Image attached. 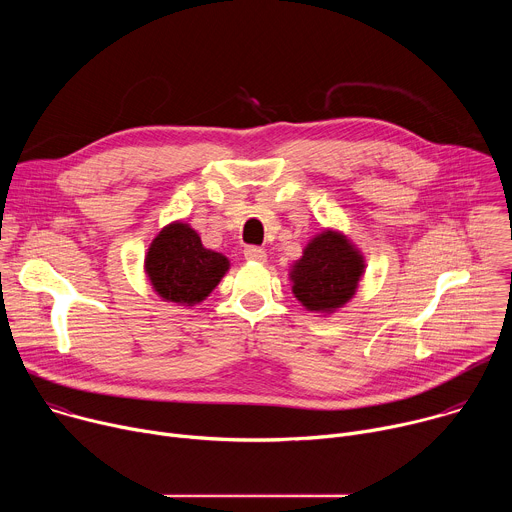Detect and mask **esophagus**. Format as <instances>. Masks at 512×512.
I'll return each instance as SVG.
<instances>
[{
    "label": "esophagus",
    "mask_w": 512,
    "mask_h": 512,
    "mask_svg": "<svg viewBox=\"0 0 512 512\" xmlns=\"http://www.w3.org/2000/svg\"><path fill=\"white\" fill-rule=\"evenodd\" d=\"M243 255H245V259H249V261H265V257H267L265 249H261V247H255V245L247 247V249L243 251Z\"/></svg>",
    "instance_id": "esophagus-1"
}]
</instances>
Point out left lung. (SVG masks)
<instances>
[{"mask_svg":"<svg viewBox=\"0 0 512 512\" xmlns=\"http://www.w3.org/2000/svg\"><path fill=\"white\" fill-rule=\"evenodd\" d=\"M362 267V257L352 245L326 231L306 247L304 257L291 271L294 294L308 310L330 312L354 296Z\"/></svg>","mask_w":512,"mask_h":512,"instance_id":"8db88e82","label":"left lung"}]
</instances>
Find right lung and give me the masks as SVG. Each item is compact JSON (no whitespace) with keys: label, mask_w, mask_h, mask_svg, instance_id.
I'll list each match as a JSON object with an SVG mask.
<instances>
[{"label":"right lung","mask_w":512,"mask_h":512,"mask_svg":"<svg viewBox=\"0 0 512 512\" xmlns=\"http://www.w3.org/2000/svg\"><path fill=\"white\" fill-rule=\"evenodd\" d=\"M229 269L227 257L202 247L200 237L184 223L166 227L145 257L152 285L170 302H202Z\"/></svg>","instance_id":"right-lung-1"}]
</instances>
